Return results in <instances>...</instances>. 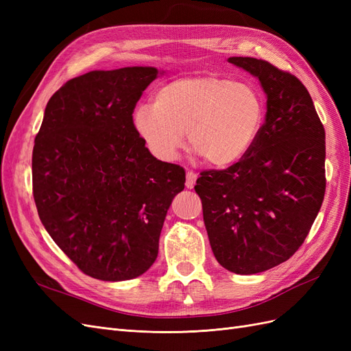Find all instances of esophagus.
Segmentation results:
<instances>
[{"label": "esophagus", "instance_id": "1", "mask_svg": "<svg viewBox=\"0 0 351 351\" xmlns=\"http://www.w3.org/2000/svg\"><path fill=\"white\" fill-rule=\"evenodd\" d=\"M196 180H197V174L195 171H187V174H186V187L193 189L195 184H196Z\"/></svg>", "mask_w": 351, "mask_h": 351}]
</instances>
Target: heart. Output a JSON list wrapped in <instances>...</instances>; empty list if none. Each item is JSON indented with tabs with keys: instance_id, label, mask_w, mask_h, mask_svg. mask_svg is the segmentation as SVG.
<instances>
[{
	"instance_id": "heart-1",
	"label": "heart",
	"mask_w": 351,
	"mask_h": 351,
	"mask_svg": "<svg viewBox=\"0 0 351 351\" xmlns=\"http://www.w3.org/2000/svg\"><path fill=\"white\" fill-rule=\"evenodd\" d=\"M265 121L259 90L247 82L219 74H195L162 84L154 105L133 112L134 129L151 152L171 161L189 143L214 167H228L258 141Z\"/></svg>"
}]
</instances>
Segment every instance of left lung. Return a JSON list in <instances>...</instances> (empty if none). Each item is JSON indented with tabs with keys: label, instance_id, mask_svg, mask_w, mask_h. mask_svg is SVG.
I'll list each match as a JSON object with an SVG mask.
<instances>
[{
	"label": "left lung",
	"instance_id": "8db88e82",
	"mask_svg": "<svg viewBox=\"0 0 351 351\" xmlns=\"http://www.w3.org/2000/svg\"><path fill=\"white\" fill-rule=\"evenodd\" d=\"M228 61L259 79L267 115L250 151L202 171L195 190L217 261L250 275L290 259L309 234L325 196V130L294 74L252 57Z\"/></svg>",
	"mask_w": 351,
	"mask_h": 351
}]
</instances>
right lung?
<instances>
[{"label":"right lung","mask_w":351,"mask_h":351,"mask_svg":"<svg viewBox=\"0 0 351 351\" xmlns=\"http://www.w3.org/2000/svg\"><path fill=\"white\" fill-rule=\"evenodd\" d=\"M154 67L90 71L52 95L32 154L39 218L70 261L92 278L139 277L158 256L167 210L186 182L158 161L133 124Z\"/></svg>","instance_id":"right-lung-1"}]
</instances>
